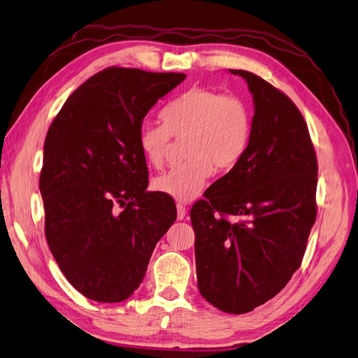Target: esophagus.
I'll use <instances>...</instances> for the list:
<instances>
[{"instance_id":"34e87169","label":"esophagus","mask_w":358,"mask_h":358,"mask_svg":"<svg viewBox=\"0 0 358 358\" xmlns=\"http://www.w3.org/2000/svg\"><path fill=\"white\" fill-rule=\"evenodd\" d=\"M185 217H186V208L181 203H178L177 204V218L178 220H183Z\"/></svg>"}]
</instances>
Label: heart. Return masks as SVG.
Segmentation results:
<instances>
[{
	"label": "heart",
	"instance_id": "1",
	"mask_svg": "<svg viewBox=\"0 0 358 358\" xmlns=\"http://www.w3.org/2000/svg\"><path fill=\"white\" fill-rule=\"evenodd\" d=\"M163 124L141 123L136 132L146 163L162 167L171 136L183 138V163L154 180L157 192L178 201H191L208 185L214 164L231 169L245 154L250 138V113L237 96L208 87H191L162 112Z\"/></svg>",
	"mask_w": 358,
	"mask_h": 358
}]
</instances>
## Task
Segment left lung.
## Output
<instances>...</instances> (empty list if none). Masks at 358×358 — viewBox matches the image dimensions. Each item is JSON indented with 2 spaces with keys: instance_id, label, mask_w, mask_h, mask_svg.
Instances as JSON below:
<instances>
[{
  "instance_id": "8db88e82",
  "label": "left lung",
  "mask_w": 358,
  "mask_h": 358,
  "mask_svg": "<svg viewBox=\"0 0 358 358\" xmlns=\"http://www.w3.org/2000/svg\"><path fill=\"white\" fill-rule=\"evenodd\" d=\"M229 72L245 78L252 95L249 144L194 204L191 222L200 294L223 313L246 314L275 296L300 268L317 217L318 169L296 106L257 75Z\"/></svg>"
}]
</instances>
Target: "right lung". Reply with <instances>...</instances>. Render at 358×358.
Listing matches in <instances>:
<instances>
[{"mask_svg":"<svg viewBox=\"0 0 358 358\" xmlns=\"http://www.w3.org/2000/svg\"><path fill=\"white\" fill-rule=\"evenodd\" d=\"M185 78L108 67L67 98L45 135V240L67 281L90 300L129 299L177 220L171 196L146 191L136 132L152 106Z\"/></svg>","mask_w":358,"mask_h":358,"instance_id":"add662e5","label":"right lung"}]
</instances>
